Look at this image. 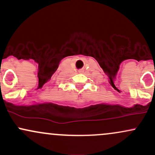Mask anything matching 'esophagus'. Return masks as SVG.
I'll return each instance as SVG.
<instances>
[{
	"label": "esophagus",
	"instance_id": "34e87169",
	"mask_svg": "<svg viewBox=\"0 0 155 155\" xmlns=\"http://www.w3.org/2000/svg\"><path fill=\"white\" fill-rule=\"evenodd\" d=\"M80 72H82V71H80Z\"/></svg>",
	"mask_w": 155,
	"mask_h": 155
}]
</instances>
